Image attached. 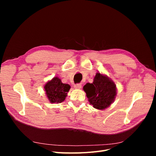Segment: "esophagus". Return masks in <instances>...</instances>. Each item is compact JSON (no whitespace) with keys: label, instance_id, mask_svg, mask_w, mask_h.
<instances>
[{"label":"esophagus","instance_id":"1","mask_svg":"<svg viewBox=\"0 0 156 156\" xmlns=\"http://www.w3.org/2000/svg\"><path fill=\"white\" fill-rule=\"evenodd\" d=\"M81 84H75L74 85L75 88H81Z\"/></svg>","mask_w":156,"mask_h":156}]
</instances>
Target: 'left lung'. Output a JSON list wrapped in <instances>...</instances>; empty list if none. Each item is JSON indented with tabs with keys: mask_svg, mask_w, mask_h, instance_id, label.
Here are the masks:
<instances>
[{
	"mask_svg": "<svg viewBox=\"0 0 156 156\" xmlns=\"http://www.w3.org/2000/svg\"><path fill=\"white\" fill-rule=\"evenodd\" d=\"M83 90L90 103L99 110H104L109 107L116 95L115 83L107 75L100 72L96 73L93 83H87Z\"/></svg>",
	"mask_w": 156,
	"mask_h": 156,
	"instance_id": "8db88e82",
	"label": "left lung"
}]
</instances>
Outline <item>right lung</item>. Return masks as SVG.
I'll return each instance as SVG.
<instances>
[{
	"instance_id": "obj_1",
	"label": "right lung",
	"mask_w": 156,
	"mask_h": 156,
	"mask_svg": "<svg viewBox=\"0 0 156 156\" xmlns=\"http://www.w3.org/2000/svg\"><path fill=\"white\" fill-rule=\"evenodd\" d=\"M44 89L50 103H62L65 100L70 89L68 84L62 83L60 79L55 77L47 83Z\"/></svg>"
}]
</instances>
